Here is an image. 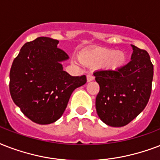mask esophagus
Segmentation results:
<instances>
[{"mask_svg":"<svg viewBox=\"0 0 160 160\" xmlns=\"http://www.w3.org/2000/svg\"><path fill=\"white\" fill-rule=\"evenodd\" d=\"M86 77H87V81H88V82H90V81H92V80H94V79H95V77H94V75H91V74H88Z\"/></svg>","mask_w":160,"mask_h":160,"instance_id":"34e87169","label":"esophagus"}]
</instances>
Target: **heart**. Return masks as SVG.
Instances as JSON below:
<instances>
[{
    "instance_id": "heart-1",
    "label": "heart",
    "mask_w": 160,
    "mask_h": 160,
    "mask_svg": "<svg viewBox=\"0 0 160 160\" xmlns=\"http://www.w3.org/2000/svg\"><path fill=\"white\" fill-rule=\"evenodd\" d=\"M79 60L87 65H102L110 70H118L126 64L127 57L122 51L105 48H96L83 51L79 55Z\"/></svg>"
}]
</instances>
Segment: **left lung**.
I'll use <instances>...</instances> for the list:
<instances>
[{
	"label": "left lung",
	"mask_w": 160,
	"mask_h": 160,
	"mask_svg": "<svg viewBox=\"0 0 160 160\" xmlns=\"http://www.w3.org/2000/svg\"><path fill=\"white\" fill-rule=\"evenodd\" d=\"M131 60L118 70L94 73L100 92L96 111L107 125L122 127L141 113L150 97L154 65L146 51L131 45Z\"/></svg>",
	"instance_id": "left-lung-1"
}]
</instances>
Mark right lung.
I'll list each match as a JSON object with an SVG mask.
<instances>
[{
	"instance_id": "right-lung-1",
	"label": "right lung",
	"mask_w": 160,
	"mask_h": 160,
	"mask_svg": "<svg viewBox=\"0 0 160 160\" xmlns=\"http://www.w3.org/2000/svg\"><path fill=\"white\" fill-rule=\"evenodd\" d=\"M59 41L38 37L26 42L10 71L14 103L31 121L49 124L59 119L72 92L86 83V76H71L61 62L69 58L58 48Z\"/></svg>"
}]
</instances>
